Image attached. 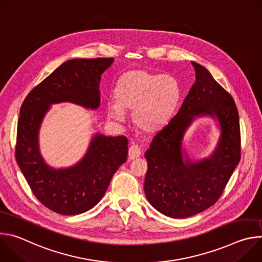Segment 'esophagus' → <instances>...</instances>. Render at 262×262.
Returning a JSON list of instances; mask_svg holds the SVG:
<instances>
[{
    "mask_svg": "<svg viewBox=\"0 0 262 262\" xmlns=\"http://www.w3.org/2000/svg\"><path fill=\"white\" fill-rule=\"evenodd\" d=\"M141 154L142 152H141L140 147L136 144H132V146L128 149V160L133 161L135 159H138V158H140Z\"/></svg>",
    "mask_w": 262,
    "mask_h": 262,
    "instance_id": "34e87169",
    "label": "esophagus"
}]
</instances>
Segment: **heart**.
I'll list each match as a JSON object with an SVG mask.
<instances>
[{
	"label": "heart",
	"instance_id": "b5f03b06",
	"mask_svg": "<svg viewBox=\"0 0 262 262\" xmlns=\"http://www.w3.org/2000/svg\"><path fill=\"white\" fill-rule=\"evenodd\" d=\"M116 102H110V118L123 122L125 112L134 113L136 126L144 134L160 132L171 119L180 99V87L170 74L143 69L125 72L114 90Z\"/></svg>",
	"mask_w": 262,
	"mask_h": 262
}]
</instances>
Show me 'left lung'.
Instances as JSON below:
<instances>
[{"instance_id":"1","label":"left lung","mask_w":262,"mask_h":262,"mask_svg":"<svg viewBox=\"0 0 262 262\" xmlns=\"http://www.w3.org/2000/svg\"><path fill=\"white\" fill-rule=\"evenodd\" d=\"M192 64L195 84L177 114L156 135L145 152L146 198L157 210L173 219L189 217L213 205L241 160L239 118L232 96L205 67ZM199 116L217 120L221 135L210 157L192 162L186 155L183 159L182 140Z\"/></svg>"}]
</instances>
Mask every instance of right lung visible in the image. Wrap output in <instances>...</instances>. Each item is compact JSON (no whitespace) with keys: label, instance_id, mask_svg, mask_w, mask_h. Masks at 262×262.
Masks as SVG:
<instances>
[{"label":"right lung","instance_id":"add662e5","mask_svg":"<svg viewBox=\"0 0 262 262\" xmlns=\"http://www.w3.org/2000/svg\"><path fill=\"white\" fill-rule=\"evenodd\" d=\"M113 62V58L68 60L37 85L20 106L17 165L35 197L57 213L74 215L94 207L114 173L126 162L128 141L124 136L96 134L85 157L65 169L50 167L39 150V128L51 105L69 101L96 110L100 103V76Z\"/></svg>","mask_w":262,"mask_h":262}]
</instances>
